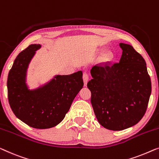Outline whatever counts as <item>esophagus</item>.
Wrapping results in <instances>:
<instances>
[{
  "mask_svg": "<svg viewBox=\"0 0 159 159\" xmlns=\"http://www.w3.org/2000/svg\"><path fill=\"white\" fill-rule=\"evenodd\" d=\"M82 78H83V81H84V86H86L87 82H88V80H89V75H88V74H87V72H84L83 76H82Z\"/></svg>",
  "mask_w": 159,
  "mask_h": 159,
  "instance_id": "obj_1",
  "label": "esophagus"
}]
</instances>
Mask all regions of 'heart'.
I'll use <instances>...</instances> for the list:
<instances>
[{
  "label": "heart",
  "mask_w": 159,
  "mask_h": 159,
  "mask_svg": "<svg viewBox=\"0 0 159 159\" xmlns=\"http://www.w3.org/2000/svg\"><path fill=\"white\" fill-rule=\"evenodd\" d=\"M112 59V54H107L105 56V60L106 61H111Z\"/></svg>",
  "instance_id": "heart-1"
}]
</instances>
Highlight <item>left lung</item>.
Instances as JSON below:
<instances>
[{
  "label": "left lung",
  "instance_id": "obj_1",
  "mask_svg": "<svg viewBox=\"0 0 159 159\" xmlns=\"http://www.w3.org/2000/svg\"><path fill=\"white\" fill-rule=\"evenodd\" d=\"M119 62L96 64L87 83L91 103L100 124L122 130L135 125L146 113L151 82L144 59L132 46L120 43Z\"/></svg>",
  "mask_w": 159,
  "mask_h": 159
}]
</instances>
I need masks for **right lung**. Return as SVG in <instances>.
<instances>
[{"label":"right lung","instance_id":"add662e5","mask_svg":"<svg viewBox=\"0 0 159 159\" xmlns=\"http://www.w3.org/2000/svg\"><path fill=\"white\" fill-rule=\"evenodd\" d=\"M40 47V44H31L18 54L9 71L7 87L8 102L15 116L32 128L46 129L61 123L84 82L82 72L79 71L57 75L41 88L28 89L25 83L26 69Z\"/></svg>","mask_w":159,"mask_h":159}]
</instances>
